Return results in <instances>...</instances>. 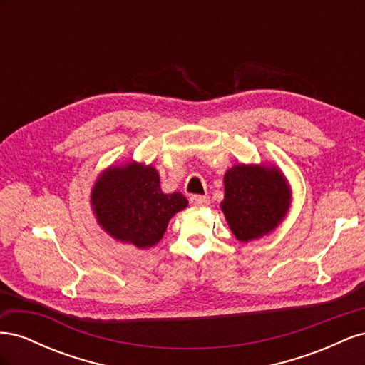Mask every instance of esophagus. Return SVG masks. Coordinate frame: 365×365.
Listing matches in <instances>:
<instances>
[{
	"mask_svg": "<svg viewBox=\"0 0 365 365\" xmlns=\"http://www.w3.org/2000/svg\"><path fill=\"white\" fill-rule=\"evenodd\" d=\"M190 204L193 207H207L210 204V197L208 196H201V195H195L190 197Z\"/></svg>",
	"mask_w": 365,
	"mask_h": 365,
	"instance_id": "esophagus-1",
	"label": "esophagus"
}]
</instances>
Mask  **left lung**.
<instances>
[{
	"mask_svg": "<svg viewBox=\"0 0 365 365\" xmlns=\"http://www.w3.org/2000/svg\"><path fill=\"white\" fill-rule=\"evenodd\" d=\"M291 201V185L277 164L239 163L224 175L220 210L239 242L272 233L288 215Z\"/></svg>",
	"mask_w": 365,
	"mask_h": 365,
	"instance_id": "1",
	"label": "left lung"
}]
</instances>
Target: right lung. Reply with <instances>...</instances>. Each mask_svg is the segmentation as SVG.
I'll use <instances>...</instances> for the list:
<instances>
[{"instance_id":"1","label":"right lung","mask_w":365,"mask_h":365,"mask_svg":"<svg viewBox=\"0 0 365 365\" xmlns=\"http://www.w3.org/2000/svg\"><path fill=\"white\" fill-rule=\"evenodd\" d=\"M91 210L106 235L140 250L157 245L169 220L189 204L185 197L164 193L152 164L129 161L109 165L91 189Z\"/></svg>"}]
</instances>
